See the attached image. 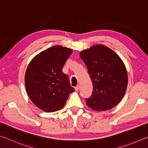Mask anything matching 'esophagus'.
I'll return each instance as SVG.
<instances>
[{
	"instance_id": "esophagus-1",
	"label": "esophagus",
	"mask_w": 148,
	"mask_h": 148,
	"mask_svg": "<svg viewBox=\"0 0 148 148\" xmlns=\"http://www.w3.org/2000/svg\"><path fill=\"white\" fill-rule=\"evenodd\" d=\"M79 85H77V86H75V91H79Z\"/></svg>"
}]
</instances>
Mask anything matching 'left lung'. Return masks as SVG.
I'll list each match as a JSON object with an SVG mask.
<instances>
[{
    "label": "left lung",
    "mask_w": 148,
    "mask_h": 148,
    "mask_svg": "<svg viewBox=\"0 0 148 148\" xmlns=\"http://www.w3.org/2000/svg\"><path fill=\"white\" fill-rule=\"evenodd\" d=\"M81 59L87 67L93 92L86 104L92 109L105 111L115 107L122 99L128 77L123 61L112 50L103 45L82 51Z\"/></svg>",
    "instance_id": "left-lung-1"
}]
</instances>
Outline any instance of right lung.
<instances>
[{"instance_id": "obj_1", "label": "right lung", "mask_w": 148, "mask_h": 148, "mask_svg": "<svg viewBox=\"0 0 148 148\" xmlns=\"http://www.w3.org/2000/svg\"><path fill=\"white\" fill-rule=\"evenodd\" d=\"M72 53L70 49L54 46L41 52L28 65L25 77L28 96L34 105L47 112L64 107L75 91L62 68Z\"/></svg>"}]
</instances>
